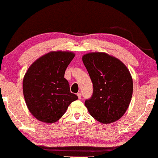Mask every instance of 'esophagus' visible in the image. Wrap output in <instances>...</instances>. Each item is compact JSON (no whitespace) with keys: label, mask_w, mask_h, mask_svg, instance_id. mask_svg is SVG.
Instances as JSON below:
<instances>
[{"label":"esophagus","mask_w":158,"mask_h":158,"mask_svg":"<svg viewBox=\"0 0 158 158\" xmlns=\"http://www.w3.org/2000/svg\"><path fill=\"white\" fill-rule=\"evenodd\" d=\"M81 93H77V97H78V98L79 99H81Z\"/></svg>","instance_id":"esophagus-1"}]
</instances>
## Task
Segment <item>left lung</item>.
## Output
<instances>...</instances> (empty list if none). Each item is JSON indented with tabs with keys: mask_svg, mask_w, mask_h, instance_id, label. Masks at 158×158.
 Segmentation results:
<instances>
[{
	"mask_svg": "<svg viewBox=\"0 0 158 158\" xmlns=\"http://www.w3.org/2000/svg\"><path fill=\"white\" fill-rule=\"evenodd\" d=\"M94 86L91 98L85 101L89 114L103 124L119 119L130 103L132 77L126 65L105 52H90L82 57Z\"/></svg>",
	"mask_w": 158,
	"mask_h": 158,
	"instance_id": "8db88e82",
	"label": "left lung"
}]
</instances>
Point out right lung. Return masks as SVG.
I'll list each match as a JSON object with an SVG mask.
<instances>
[{
  "label": "right lung",
  "mask_w": 158,
  "mask_h": 158,
  "mask_svg": "<svg viewBox=\"0 0 158 158\" xmlns=\"http://www.w3.org/2000/svg\"><path fill=\"white\" fill-rule=\"evenodd\" d=\"M75 57L71 52L52 51L31 64L23 80V93L31 114L40 122L60 119L77 96L70 90L64 73Z\"/></svg>",
  "instance_id": "obj_1"
}]
</instances>
